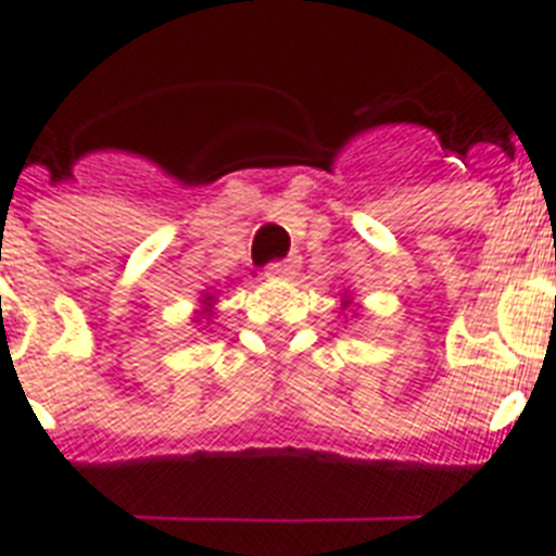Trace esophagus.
<instances>
[{
    "label": "esophagus",
    "instance_id": "obj_1",
    "mask_svg": "<svg viewBox=\"0 0 556 556\" xmlns=\"http://www.w3.org/2000/svg\"><path fill=\"white\" fill-rule=\"evenodd\" d=\"M299 263H302V257H299V254H290V257H283V261L269 263V266H266V275H269V278H290V275H295V269H299Z\"/></svg>",
    "mask_w": 556,
    "mask_h": 556
}]
</instances>
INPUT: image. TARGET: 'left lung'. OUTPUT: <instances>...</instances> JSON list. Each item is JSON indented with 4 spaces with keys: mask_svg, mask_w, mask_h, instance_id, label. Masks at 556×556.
<instances>
[{
    "mask_svg": "<svg viewBox=\"0 0 556 556\" xmlns=\"http://www.w3.org/2000/svg\"><path fill=\"white\" fill-rule=\"evenodd\" d=\"M349 304L352 302H349V295H345V299H342V307H349Z\"/></svg>",
    "mask_w": 556,
    "mask_h": 556,
    "instance_id": "1",
    "label": "left lung"
}]
</instances>
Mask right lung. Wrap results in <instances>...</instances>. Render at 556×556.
Masks as SVG:
<instances>
[{"label": "right lung", "instance_id": "obj_1", "mask_svg": "<svg viewBox=\"0 0 556 556\" xmlns=\"http://www.w3.org/2000/svg\"><path fill=\"white\" fill-rule=\"evenodd\" d=\"M202 304H204L202 313H207V316H211V307H214V304H216V299H214V295H211V293H204Z\"/></svg>", "mask_w": 556, "mask_h": 556}]
</instances>
